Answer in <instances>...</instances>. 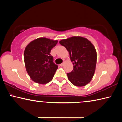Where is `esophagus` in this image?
Returning a JSON list of instances; mask_svg holds the SVG:
<instances>
[{
	"instance_id": "34e87169",
	"label": "esophagus",
	"mask_w": 122,
	"mask_h": 122,
	"mask_svg": "<svg viewBox=\"0 0 122 122\" xmlns=\"http://www.w3.org/2000/svg\"><path fill=\"white\" fill-rule=\"evenodd\" d=\"M60 66L61 67H63V66H64V63H62L60 64Z\"/></svg>"
}]
</instances>
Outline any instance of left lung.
<instances>
[{
  "label": "left lung",
  "mask_w": 122,
  "mask_h": 122,
  "mask_svg": "<svg viewBox=\"0 0 122 122\" xmlns=\"http://www.w3.org/2000/svg\"><path fill=\"white\" fill-rule=\"evenodd\" d=\"M68 51L73 64L71 72L67 73L69 81L77 86L89 83L95 71L97 54L94 45L87 39L73 36L60 41Z\"/></svg>",
  "instance_id": "1"
}]
</instances>
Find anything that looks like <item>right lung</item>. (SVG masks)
Wrapping results in <instances>:
<instances>
[{"instance_id": "add662e5", "label": "right lung", "mask_w": 122, "mask_h": 122, "mask_svg": "<svg viewBox=\"0 0 122 122\" xmlns=\"http://www.w3.org/2000/svg\"><path fill=\"white\" fill-rule=\"evenodd\" d=\"M58 41L40 38L32 41L26 47L24 58L27 72L34 82L46 84L53 79L58 66L53 62L51 49Z\"/></svg>"}]
</instances>
